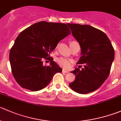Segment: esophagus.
Listing matches in <instances>:
<instances>
[{
  "label": "esophagus",
  "mask_w": 121,
  "mask_h": 121,
  "mask_svg": "<svg viewBox=\"0 0 121 121\" xmlns=\"http://www.w3.org/2000/svg\"><path fill=\"white\" fill-rule=\"evenodd\" d=\"M63 73H68L69 72V71H67V70H65V69H63Z\"/></svg>",
  "instance_id": "obj_1"
}]
</instances>
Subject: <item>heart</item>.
I'll use <instances>...</instances> for the list:
<instances>
[{
  "instance_id": "obj_1",
  "label": "heart",
  "mask_w": 121,
  "mask_h": 121,
  "mask_svg": "<svg viewBox=\"0 0 121 121\" xmlns=\"http://www.w3.org/2000/svg\"><path fill=\"white\" fill-rule=\"evenodd\" d=\"M76 43V41H71L70 43V45ZM71 60L69 59H67L66 58L64 57H60L57 59V63L60 65L61 67L65 69H69L70 67V64H71Z\"/></svg>"
}]
</instances>
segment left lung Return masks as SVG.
<instances>
[{"instance_id": "1", "label": "left lung", "mask_w": 121, "mask_h": 121, "mask_svg": "<svg viewBox=\"0 0 121 121\" xmlns=\"http://www.w3.org/2000/svg\"><path fill=\"white\" fill-rule=\"evenodd\" d=\"M67 25L81 48L77 64H84L81 70L76 68L71 71L76 77L69 86L77 93L87 94L100 87L108 77L114 49L107 35L99 29L87 25Z\"/></svg>"}]
</instances>
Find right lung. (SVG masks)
Returning <instances> with one entry per match:
<instances>
[{
	"label": "right lung",
	"instance_id": "add662e5",
	"mask_svg": "<svg viewBox=\"0 0 121 121\" xmlns=\"http://www.w3.org/2000/svg\"><path fill=\"white\" fill-rule=\"evenodd\" d=\"M70 34L65 23L45 21L34 23L19 34L10 49L9 60L13 76L22 87L40 90L50 83L55 74L62 72L50 54ZM44 59L50 61V66L43 65Z\"/></svg>",
	"mask_w": 121,
	"mask_h": 121
}]
</instances>
